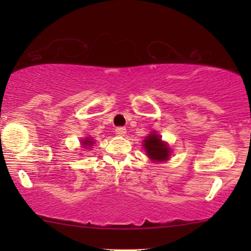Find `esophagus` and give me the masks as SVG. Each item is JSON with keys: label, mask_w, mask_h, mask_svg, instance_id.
<instances>
[{"label": "esophagus", "mask_w": 251, "mask_h": 251, "mask_svg": "<svg viewBox=\"0 0 251 251\" xmlns=\"http://www.w3.org/2000/svg\"><path fill=\"white\" fill-rule=\"evenodd\" d=\"M126 132V129L125 126H118V128L115 129V133L118 136H125Z\"/></svg>", "instance_id": "34e87169"}]
</instances>
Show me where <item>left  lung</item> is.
<instances>
[{
	"instance_id": "obj_1",
	"label": "left lung",
	"mask_w": 251,
	"mask_h": 251,
	"mask_svg": "<svg viewBox=\"0 0 251 251\" xmlns=\"http://www.w3.org/2000/svg\"><path fill=\"white\" fill-rule=\"evenodd\" d=\"M144 149L146 151L147 156L154 162H163L169 159L171 150L166 142L161 140V137L152 132L144 139Z\"/></svg>"
}]
</instances>
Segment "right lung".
Listing matches in <instances>:
<instances>
[{
  "mask_svg": "<svg viewBox=\"0 0 251 251\" xmlns=\"http://www.w3.org/2000/svg\"><path fill=\"white\" fill-rule=\"evenodd\" d=\"M81 143H82V145H83L84 149H87V147H89V146H92V144H94V140H92L90 137H87V138L82 140Z\"/></svg>",
  "mask_w": 251,
  "mask_h": 251,
  "instance_id": "right-lung-1",
  "label": "right lung"
}]
</instances>
